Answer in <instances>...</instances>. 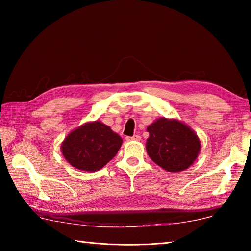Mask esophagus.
I'll use <instances>...</instances> for the list:
<instances>
[{
    "instance_id": "obj_1",
    "label": "esophagus",
    "mask_w": 251,
    "mask_h": 251,
    "mask_svg": "<svg viewBox=\"0 0 251 251\" xmlns=\"http://www.w3.org/2000/svg\"><path fill=\"white\" fill-rule=\"evenodd\" d=\"M126 140H128V141H130V140L140 141L141 140V137L139 135H135V136H132V137H126Z\"/></svg>"
}]
</instances>
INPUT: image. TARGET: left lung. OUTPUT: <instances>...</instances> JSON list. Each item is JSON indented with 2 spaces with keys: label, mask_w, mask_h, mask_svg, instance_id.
<instances>
[{
  "label": "left lung",
  "mask_w": 251,
  "mask_h": 251,
  "mask_svg": "<svg viewBox=\"0 0 251 251\" xmlns=\"http://www.w3.org/2000/svg\"><path fill=\"white\" fill-rule=\"evenodd\" d=\"M147 131L150 134L147 141L149 156L167 172L185 170L199 155V138L183 123L162 117L149 126Z\"/></svg>",
  "instance_id": "1"
}]
</instances>
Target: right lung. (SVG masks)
<instances>
[{"label":"right lung","instance_id":"add662e5","mask_svg":"<svg viewBox=\"0 0 251 251\" xmlns=\"http://www.w3.org/2000/svg\"><path fill=\"white\" fill-rule=\"evenodd\" d=\"M122 138L101 122L86 123L69 134L62 142L63 156L73 167L96 172L113 158Z\"/></svg>","mask_w":251,"mask_h":251}]
</instances>
